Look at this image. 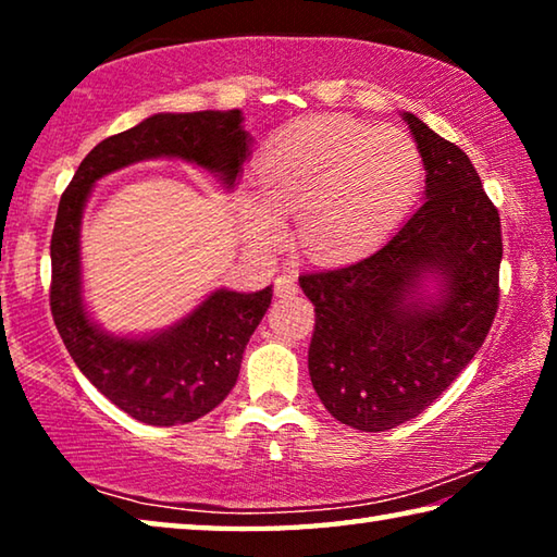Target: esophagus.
Here are the masks:
<instances>
[{
    "label": "esophagus",
    "mask_w": 557,
    "mask_h": 557,
    "mask_svg": "<svg viewBox=\"0 0 557 557\" xmlns=\"http://www.w3.org/2000/svg\"><path fill=\"white\" fill-rule=\"evenodd\" d=\"M275 295L277 297H295L297 295V277L292 272H285V275H277L275 280Z\"/></svg>",
    "instance_id": "esophagus-1"
}]
</instances>
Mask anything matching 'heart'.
Segmentation results:
<instances>
[{
  "instance_id": "obj_1",
  "label": "heart",
  "mask_w": 557,
  "mask_h": 557,
  "mask_svg": "<svg viewBox=\"0 0 557 557\" xmlns=\"http://www.w3.org/2000/svg\"><path fill=\"white\" fill-rule=\"evenodd\" d=\"M262 188L243 191L250 240L275 248L295 219L307 256L338 260L379 243L420 188L422 159L412 137L348 117H309L282 129L258 159Z\"/></svg>"
}]
</instances>
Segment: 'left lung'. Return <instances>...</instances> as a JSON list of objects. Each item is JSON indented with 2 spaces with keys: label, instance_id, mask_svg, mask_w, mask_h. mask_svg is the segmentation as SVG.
I'll use <instances>...</instances> for the list:
<instances>
[{
  "label": "left lung",
  "instance_id": "left-lung-1",
  "mask_svg": "<svg viewBox=\"0 0 557 557\" xmlns=\"http://www.w3.org/2000/svg\"><path fill=\"white\" fill-rule=\"evenodd\" d=\"M403 120L425 166V201L371 256L299 277L317 312L314 391L338 422L363 432L398 428L435 403L498 309L496 206L457 145L412 112Z\"/></svg>",
  "mask_w": 557,
  "mask_h": 557
}]
</instances>
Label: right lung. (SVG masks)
Returning a JSON list of instances; mask_svg holds the SVG:
<instances>
[{
	"label": "right lung",
	"instance_id": "obj_1",
	"mask_svg": "<svg viewBox=\"0 0 557 557\" xmlns=\"http://www.w3.org/2000/svg\"><path fill=\"white\" fill-rule=\"evenodd\" d=\"M252 137L240 110L157 112L102 139L65 188L51 235V314L81 373L108 400L147 425L172 428L211 412L233 391L243 351L265 317L272 285L213 289L194 312L162 332L117 336L96 324L83 299L81 223L96 182L145 159H182L233 188Z\"/></svg>",
	"mask_w": 557,
	"mask_h": 557
}]
</instances>
